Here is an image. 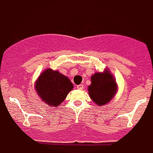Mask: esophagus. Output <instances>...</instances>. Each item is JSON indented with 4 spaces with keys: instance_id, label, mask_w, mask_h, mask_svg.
I'll return each mask as SVG.
<instances>
[{
    "instance_id": "1",
    "label": "esophagus",
    "mask_w": 153,
    "mask_h": 153,
    "mask_svg": "<svg viewBox=\"0 0 153 153\" xmlns=\"http://www.w3.org/2000/svg\"><path fill=\"white\" fill-rule=\"evenodd\" d=\"M77 89H80V90H82V89H83V84L78 85V86H77Z\"/></svg>"
}]
</instances>
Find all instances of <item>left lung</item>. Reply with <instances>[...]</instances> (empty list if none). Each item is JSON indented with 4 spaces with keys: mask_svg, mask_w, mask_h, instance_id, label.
Masks as SVG:
<instances>
[{
    "mask_svg": "<svg viewBox=\"0 0 153 153\" xmlns=\"http://www.w3.org/2000/svg\"><path fill=\"white\" fill-rule=\"evenodd\" d=\"M91 84L89 86L91 99L100 105L108 102L117 91V83L108 71L97 72L91 78Z\"/></svg>",
    "mask_w": 153,
    "mask_h": 153,
    "instance_id": "1",
    "label": "left lung"
}]
</instances>
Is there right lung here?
Masks as SVG:
<instances>
[{
	"label": "right lung",
	"mask_w": 153,
	"mask_h": 153,
	"mask_svg": "<svg viewBox=\"0 0 153 153\" xmlns=\"http://www.w3.org/2000/svg\"><path fill=\"white\" fill-rule=\"evenodd\" d=\"M73 89L69 78L58 71L48 69L39 77L36 83L38 94L50 106L57 107Z\"/></svg>",
	"instance_id": "add662e5"
}]
</instances>
